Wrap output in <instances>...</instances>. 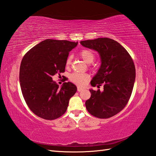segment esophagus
<instances>
[{
    "label": "esophagus",
    "mask_w": 156,
    "mask_h": 156,
    "mask_svg": "<svg viewBox=\"0 0 156 156\" xmlns=\"http://www.w3.org/2000/svg\"><path fill=\"white\" fill-rule=\"evenodd\" d=\"M83 89H84L83 88L81 87H77V91H78L79 92H80V91H83Z\"/></svg>",
    "instance_id": "esophagus-1"
}]
</instances>
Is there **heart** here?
<instances>
[{"mask_svg":"<svg viewBox=\"0 0 156 156\" xmlns=\"http://www.w3.org/2000/svg\"><path fill=\"white\" fill-rule=\"evenodd\" d=\"M80 55L81 58L86 63H91L95 59V55L91 51L88 49L82 50L80 52ZM72 57L71 55L67 57L66 60V65L69 66L71 64ZM90 77L87 73H73L69 75V79L73 83L79 86H84L87 84V83L89 80Z\"/></svg>","mask_w":156,"mask_h":156,"instance_id":"b5f03b06","label":"heart"}]
</instances>
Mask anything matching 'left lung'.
Instances as JSON below:
<instances>
[{"label":"left lung","mask_w":156,"mask_h":156,"mask_svg":"<svg viewBox=\"0 0 156 156\" xmlns=\"http://www.w3.org/2000/svg\"><path fill=\"white\" fill-rule=\"evenodd\" d=\"M81 45L98 52L101 66L91 81L93 87L103 84V91L89 89L91 98L85 102L88 112L101 119L109 118L126 107L133 91L136 68L123 46L109 38L82 41Z\"/></svg>","instance_id":"left-lung-1"}]
</instances>
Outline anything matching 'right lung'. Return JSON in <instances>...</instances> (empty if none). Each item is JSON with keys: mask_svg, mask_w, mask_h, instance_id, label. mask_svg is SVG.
<instances>
[{"mask_svg": "<svg viewBox=\"0 0 156 156\" xmlns=\"http://www.w3.org/2000/svg\"><path fill=\"white\" fill-rule=\"evenodd\" d=\"M77 44L66 40L46 39L23 57L19 73L20 88L27 105L38 117L53 120L66 112L77 87L65 82L59 87L52 77L65 72L69 53Z\"/></svg>", "mask_w": 156, "mask_h": 156, "instance_id": "add662e5", "label": "right lung"}]
</instances>
